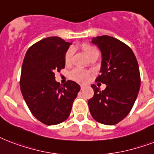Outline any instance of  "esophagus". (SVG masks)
Wrapping results in <instances>:
<instances>
[{"label": "esophagus", "instance_id": "1", "mask_svg": "<svg viewBox=\"0 0 154 154\" xmlns=\"http://www.w3.org/2000/svg\"><path fill=\"white\" fill-rule=\"evenodd\" d=\"M83 88H84V85H81V89H82H82H83Z\"/></svg>", "mask_w": 154, "mask_h": 154}]
</instances>
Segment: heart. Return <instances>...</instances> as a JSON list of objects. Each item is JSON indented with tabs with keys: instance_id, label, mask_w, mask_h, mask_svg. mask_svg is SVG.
<instances>
[{
	"instance_id": "1",
	"label": "heart",
	"mask_w": 154,
	"mask_h": 154,
	"mask_svg": "<svg viewBox=\"0 0 154 154\" xmlns=\"http://www.w3.org/2000/svg\"><path fill=\"white\" fill-rule=\"evenodd\" d=\"M82 48L83 51H85L89 58H91L93 56H98V51L97 49L93 47L89 43H82ZM74 50L72 48H69L64 53V64L66 65H69L71 64L72 60V56H73ZM90 77V72L85 70H82L80 69H72L71 72H69V78L70 79L76 81L77 82H86Z\"/></svg>"
}]
</instances>
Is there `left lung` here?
I'll list each match as a JSON object with an SVG mask.
<instances>
[{"instance_id":"8db88e82","label":"left lung","mask_w":154,"mask_h":154,"mask_svg":"<svg viewBox=\"0 0 154 154\" xmlns=\"http://www.w3.org/2000/svg\"><path fill=\"white\" fill-rule=\"evenodd\" d=\"M94 44L102 52L101 74L96 82L106 84L101 91L92 85L94 94L88 105L96 121L115 125L126 117L132 110L140 87L139 65L133 51L119 39L108 35L94 38Z\"/></svg>"}]
</instances>
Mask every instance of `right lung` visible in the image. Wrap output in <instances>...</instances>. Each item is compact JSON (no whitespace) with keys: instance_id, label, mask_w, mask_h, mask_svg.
Segmentation results:
<instances>
[{"instance_id":"1","label":"right lung","mask_w":154,"mask_h":154,"mask_svg":"<svg viewBox=\"0 0 154 154\" xmlns=\"http://www.w3.org/2000/svg\"><path fill=\"white\" fill-rule=\"evenodd\" d=\"M70 44L59 37L43 38L28 49L22 63V96L33 116L46 125L68 119L81 90L75 82L68 81L62 85L55 80V72L64 69V53Z\"/></svg>"}]
</instances>
